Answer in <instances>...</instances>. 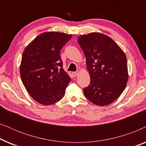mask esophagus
Masks as SVG:
<instances>
[{"instance_id":"34e87169","label":"esophagus","mask_w":146,"mask_h":146,"mask_svg":"<svg viewBox=\"0 0 146 146\" xmlns=\"http://www.w3.org/2000/svg\"><path fill=\"white\" fill-rule=\"evenodd\" d=\"M72 74H73L74 76H76L78 74V72H73Z\"/></svg>"}]
</instances>
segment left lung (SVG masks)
<instances>
[{"label":"left lung","instance_id":"8db88e82","mask_svg":"<svg viewBox=\"0 0 146 146\" xmlns=\"http://www.w3.org/2000/svg\"><path fill=\"white\" fill-rule=\"evenodd\" d=\"M86 59V68L90 76L84 94L98 106L114 102L124 90L128 78L127 59L119 46L108 36L99 33L78 37Z\"/></svg>","mask_w":146,"mask_h":146}]
</instances>
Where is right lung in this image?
Returning <instances> with one entry per match:
<instances>
[{
  "label": "right lung",
  "mask_w": 146,
  "mask_h": 146,
  "mask_svg": "<svg viewBox=\"0 0 146 146\" xmlns=\"http://www.w3.org/2000/svg\"><path fill=\"white\" fill-rule=\"evenodd\" d=\"M72 37L58 32L44 33L23 52L22 81L32 98L41 104H53L64 96L71 78L64 70L60 52Z\"/></svg>",
  "instance_id": "obj_1"
}]
</instances>
